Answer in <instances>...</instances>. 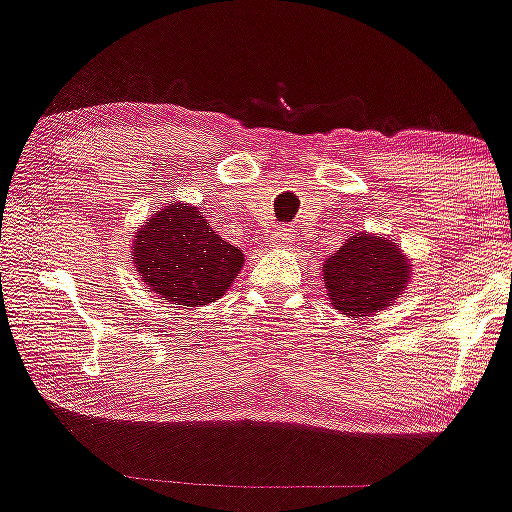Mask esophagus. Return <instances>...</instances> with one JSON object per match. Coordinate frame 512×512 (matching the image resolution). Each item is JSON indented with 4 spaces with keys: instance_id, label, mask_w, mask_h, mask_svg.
<instances>
[{
    "instance_id": "esophagus-1",
    "label": "esophagus",
    "mask_w": 512,
    "mask_h": 512,
    "mask_svg": "<svg viewBox=\"0 0 512 512\" xmlns=\"http://www.w3.org/2000/svg\"><path fill=\"white\" fill-rule=\"evenodd\" d=\"M269 241H271V248H283V245H288L292 241V234L283 227H274L269 231Z\"/></svg>"
}]
</instances>
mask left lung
Segmentation results:
<instances>
[{
    "instance_id": "left-lung-1",
    "label": "left lung",
    "mask_w": 512,
    "mask_h": 512,
    "mask_svg": "<svg viewBox=\"0 0 512 512\" xmlns=\"http://www.w3.org/2000/svg\"><path fill=\"white\" fill-rule=\"evenodd\" d=\"M410 269L400 248L370 234L351 236L323 264L332 306L353 318L384 311L407 288Z\"/></svg>"
}]
</instances>
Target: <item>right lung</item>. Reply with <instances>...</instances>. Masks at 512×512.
Masks as SVG:
<instances>
[{
    "instance_id": "add662e5",
    "label": "right lung",
    "mask_w": 512,
    "mask_h": 512,
    "mask_svg": "<svg viewBox=\"0 0 512 512\" xmlns=\"http://www.w3.org/2000/svg\"><path fill=\"white\" fill-rule=\"evenodd\" d=\"M133 264L170 304L201 306L224 295L243 267V252L222 241L199 210L170 203L138 231Z\"/></svg>"
}]
</instances>
